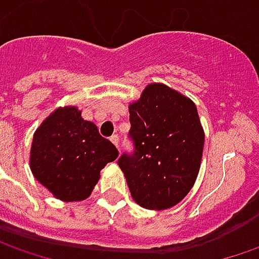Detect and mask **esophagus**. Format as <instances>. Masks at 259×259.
Instances as JSON below:
<instances>
[{"label":"esophagus","mask_w":259,"mask_h":259,"mask_svg":"<svg viewBox=\"0 0 259 259\" xmlns=\"http://www.w3.org/2000/svg\"><path fill=\"white\" fill-rule=\"evenodd\" d=\"M111 141H112V144H114L116 148H119V138H118V135H112V137H111Z\"/></svg>","instance_id":"esophagus-1"}]
</instances>
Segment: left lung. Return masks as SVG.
Returning a JSON list of instances; mask_svg holds the SVG:
<instances>
[{
	"mask_svg": "<svg viewBox=\"0 0 259 259\" xmlns=\"http://www.w3.org/2000/svg\"><path fill=\"white\" fill-rule=\"evenodd\" d=\"M131 151L118 165L131 196L145 209L163 210L190 192L200 168L204 134L196 105L168 86L154 83L130 105Z\"/></svg>",
	"mask_w": 259,
	"mask_h": 259,
	"instance_id": "left-lung-1",
	"label": "left lung"
}]
</instances>
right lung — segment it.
<instances>
[{
  "instance_id": "right-lung-1",
  "label": "right lung",
  "mask_w": 259,
  "mask_h": 259,
  "mask_svg": "<svg viewBox=\"0 0 259 259\" xmlns=\"http://www.w3.org/2000/svg\"><path fill=\"white\" fill-rule=\"evenodd\" d=\"M118 150L82 119L75 106L56 109L33 138L30 167L34 177L65 202L83 200L92 193L105 165Z\"/></svg>"
}]
</instances>
